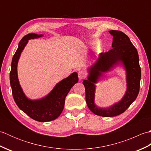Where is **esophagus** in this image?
<instances>
[{
  "mask_svg": "<svg viewBox=\"0 0 151 151\" xmlns=\"http://www.w3.org/2000/svg\"><path fill=\"white\" fill-rule=\"evenodd\" d=\"M78 78L80 80H81V81H82V79H84L86 76L85 72L83 71V70H80L78 73Z\"/></svg>",
  "mask_w": 151,
  "mask_h": 151,
  "instance_id": "34e87169",
  "label": "esophagus"
}]
</instances>
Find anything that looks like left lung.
Returning <instances> with one entry per match:
<instances>
[{
  "mask_svg": "<svg viewBox=\"0 0 151 151\" xmlns=\"http://www.w3.org/2000/svg\"><path fill=\"white\" fill-rule=\"evenodd\" d=\"M109 33L113 36L112 49L108 52L99 54L96 62L88 69V79L83 81L89 109L94 114L106 117L117 116L130 106L138 95L141 80L138 53L129 37L118 30H110ZM121 65L126 71V92L119 101L110 107H99L94 102L95 84L103 77L104 73Z\"/></svg>",
  "mask_w": 151,
  "mask_h": 151,
  "instance_id": "obj_1",
  "label": "left lung"
}]
</instances>
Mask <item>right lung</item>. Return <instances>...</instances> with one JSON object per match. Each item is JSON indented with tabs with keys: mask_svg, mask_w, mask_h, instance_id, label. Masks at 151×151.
Instances as JSON below:
<instances>
[{
	"mask_svg": "<svg viewBox=\"0 0 151 151\" xmlns=\"http://www.w3.org/2000/svg\"><path fill=\"white\" fill-rule=\"evenodd\" d=\"M43 34H28L22 38L18 48L13 56L9 80L12 95L16 104L21 110L33 119L39 122H48L56 119L63 110L66 96L70 89L78 81L77 73L74 72L63 79L45 97L32 100L24 94L19 84L17 75V64L22 50L31 39H37Z\"/></svg>",
	"mask_w": 151,
	"mask_h": 151,
	"instance_id": "right-lung-1",
	"label": "right lung"
}]
</instances>
